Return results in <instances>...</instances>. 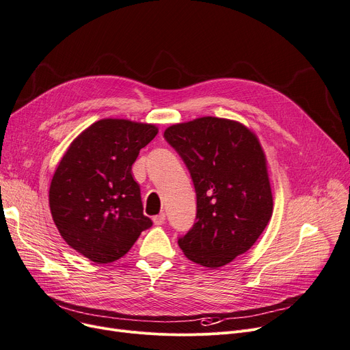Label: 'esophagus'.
Returning <instances> with one entry per match:
<instances>
[{"mask_svg":"<svg viewBox=\"0 0 350 350\" xmlns=\"http://www.w3.org/2000/svg\"><path fill=\"white\" fill-rule=\"evenodd\" d=\"M165 221H166V215L165 214H159V215L153 217L154 225H163V224H165Z\"/></svg>","mask_w":350,"mask_h":350,"instance_id":"esophagus-1","label":"esophagus"}]
</instances>
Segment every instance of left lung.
<instances>
[{
    "label": "left lung",
    "mask_w": 350,
    "mask_h": 350,
    "mask_svg": "<svg viewBox=\"0 0 350 350\" xmlns=\"http://www.w3.org/2000/svg\"><path fill=\"white\" fill-rule=\"evenodd\" d=\"M165 139L187 166L197 194L196 222L178 246L194 263L222 267L254 245L273 214L259 139L241 122L217 116L172 125Z\"/></svg>",
    "instance_id": "1"
}]
</instances>
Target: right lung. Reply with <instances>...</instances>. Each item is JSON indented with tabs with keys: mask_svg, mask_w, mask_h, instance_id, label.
<instances>
[{
	"mask_svg": "<svg viewBox=\"0 0 350 350\" xmlns=\"http://www.w3.org/2000/svg\"><path fill=\"white\" fill-rule=\"evenodd\" d=\"M157 135L152 124L105 118L70 144L49 189L51 213L66 243L94 263H111L152 226L132 165Z\"/></svg>",
	"mask_w": 350,
	"mask_h": 350,
	"instance_id": "right-lung-1",
	"label": "right lung"
}]
</instances>
